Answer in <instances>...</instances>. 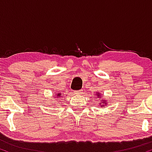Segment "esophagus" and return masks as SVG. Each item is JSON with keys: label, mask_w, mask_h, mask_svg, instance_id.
<instances>
[{"label": "esophagus", "mask_w": 152, "mask_h": 152, "mask_svg": "<svg viewBox=\"0 0 152 152\" xmlns=\"http://www.w3.org/2000/svg\"><path fill=\"white\" fill-rule=\"evenodd\" d=\"M83 93V91L82 90H75L74 94L75 95H81Z\"/></svg>", "instance_id": "1"}]
</instances>
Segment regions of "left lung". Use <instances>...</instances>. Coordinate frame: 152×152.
Wrapping results in <instances>:
<instances>
[{
	"instance_id": "left-lung-1",
	"label": "left lung",
	"mask_w": 152,
	"mask_h": 152,
	"mask_svg": "<svg viewBox=\"0 0 152 152\" xmlns=\"http://www.w3.org/2000/svg\"><path fill=\"white\" fill-rule=\"evenodd\" d=\"M96 95H97V97H98V98H100V93H97ZM101 103H103L104 104H105V105H106V104H107V101H106V100H102ZM100 107H105V106L101 105V103H100Z\"/></svg>"
}]
</instances>
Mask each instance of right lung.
<instances>
[{"instance_id": "right-lung-1", "label": "right lung", "mask_w": 152, "mask_h": 152, "mask_svg": "<svg viewBox=\"0 0 152 152\" xmlns=\"http://www.w3.org/2000/svg\"><path fill=\"white\" fill-rule=\"evenodd\" d=\"M62 95H61L60 93H59L58 94H57V96H56V98H60V97H62Z\"/></svg>"}]
</instances>
